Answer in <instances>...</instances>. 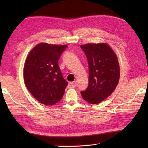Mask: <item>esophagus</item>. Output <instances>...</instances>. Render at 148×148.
<instances>
[{
	"label": "esophagus",
	"instance_id": "obj_1",
	"mask_svg": "<svg viewBox=\"0 0 148 148\" xmlns=\"http://www.w3.org/2000/svg\"><path fill=\"white\" fill-rule=\"evenodd\" d=\"M69 86L71 87V88H75L77 86V81H74L73 82H71L69 83Z\"/></svg>",
	"mask_w": 148,
	"mask_h": 148
}]
</instances>
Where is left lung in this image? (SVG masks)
Segmentation results:
<instances>
[{
  "label": "left lung",
  "instance_id": "8db88e82",
  "mask_svg": "<svg viewBox=\"0 0 148 148\" xmlns=\"http://www.w3.org/2000/svg\"><path fill=\"white\" fill-rule=\"evenodd\" d=\"M88 64V86L81 91L83 99L92 104L111 95L118 83L119 66L117 56L105 43L81 45Z\"/></svg>",
  "mask_w": 148,
  "mask_h": 148
}]
</instances>
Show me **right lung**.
I'll list each match as a JSON object with an SVG mask.
<instances>
[{
    "label": "right lung",
    "mask_w": 148,
    "mask_h": 148,
    "mask_svg": "<svg viewBox=\"0 0 148 148\" xmlns=\"http://www.w3.org/2000/svg\"><path fill=\"white\" fill-rule=\"evenodd\" d=\"M65 45L40 43L28 55L24 67V80L27 89L38 101L46 106L59 102L68 82L58 65Z\"/></svg>",
    "instance_id": "1"
}]
</instances>
